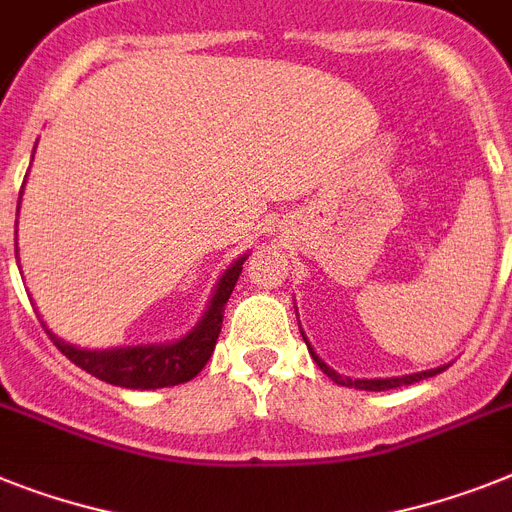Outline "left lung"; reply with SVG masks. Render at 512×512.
<instances>
[{"label": "left lung", "instance_id": "obj_1", "mask_svg": "<svg viewBox=\"0 0 512 512\" xmlns=\"http://www.w3.org/2000/svg\"><path fill=\"white\" fill-rule=\"evenodd\" d=\"M303 335V332H301ZM306 340V337H303ZM308 345V340H306ZM308 353H311V358L316 361V366L327 374L329 379L335 384H342V387H356V390H369V392H382V390H392V387H400V384H413V382H421V379L426 377H434V374H439V371H445L447 366H439V369H429V371H418V374H405V377H390V379H350V377H340L335 369H329L327 363L322 361V358L316 356L314 348L308 345Z\"/></svg>", "mask_w": 512, "mask_h": 512}]
</instances>
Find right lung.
<instances>
[{"mask_svg": "<svg viewBox=\"0 0 512 512\" xmlns=\"http://www.w3.org/2000/svg\"><path fill=\"white\" fill-rule=\"evenodd\" d=\"M20 196H23V188H20ZM15 235H18V230H15ZM15 246H18V240H15ZM15 256H18V248H15ZM243 261H246V256H240V259L227 266L225 274L219 277L217 287H214V295H211L201 322L190 329L188 335L175 342L112 350H83L70 345V342H62L49 329L46 332L75 366H80V369L88 371L91 377L101 379V382L128 387V390H159V387L190 382L198 371L204 369L209 356L214 353L217 337L222 332L225 303L230 301L232 287H235L240 272H243Z\"/></svg>", "mask_w": 512, "mask_h": 512, "instance_id": "right-lung-1", "label": "right lung"}]
</instances>
